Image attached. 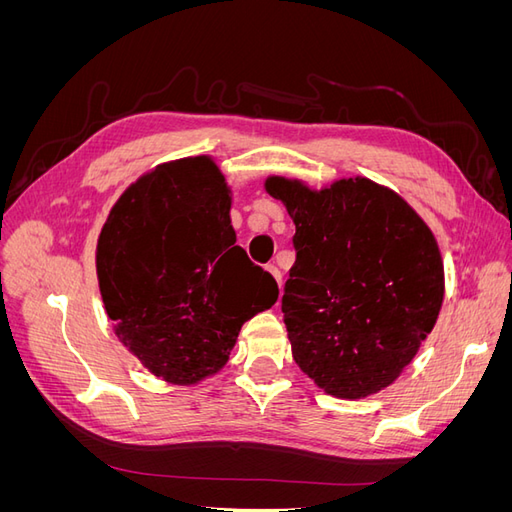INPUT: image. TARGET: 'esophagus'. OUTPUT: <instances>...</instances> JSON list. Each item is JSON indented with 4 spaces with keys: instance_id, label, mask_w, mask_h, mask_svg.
<instances>
[{
    "instance_id": "1",
    "label": "esophagus",
    "mask_w": 512,
    "mask_h": 512,
    "mask_svg": "<svg viewBox=\"0 0 512 512\" xmlns=\"http://www.w3.org/2000/svg\"><path fill=\"white\" fill-rule=\"evenodd\" d=\"M267 269H269V271H271V275L275 277V282H277V286H280V288H282V271H280V269H277L275 265H269Z\"/></svg>"
}]
</instances>
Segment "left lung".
<instances>
[{
	"mask_svg": "<svg viewBox=\"0 0 512 512\" xmlns=\"http://www.w3.org/2000/svg\"><path fill=\"white\" fill-rule=\"evenodd\" d=\"M297 226L282 312L297 365L320 389L359 399L389 386L431 333L444 267L427 224L369 179L312 192L267 179Z\"/></svg>",
	"mask_w": 512,
	"mask_h": 512,
	"instance_id": "8db88e82",
	"label": "left lung"
}]
</instances>
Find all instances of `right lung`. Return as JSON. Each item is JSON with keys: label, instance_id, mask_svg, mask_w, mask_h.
I'll return each mask as SVG.
<instances>
[{"label": "right lung", "instance_id": "add662e5", "mask_svg": "<svg viewBox=\"0 0 512 512\" xmlns=\"http://www.w3.org/2000/svg\"><path fill=\"white\" fill-rule=\"evenodd\" d=\"M209 158L162 164L117 200L98 239V280L119 342L153 376L194 384L222 369L243 322L275 301L230 224Z\"/></svg>", "mask_w": 512, "mask_h": 512}]
</instances>
